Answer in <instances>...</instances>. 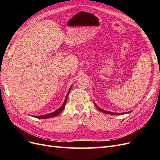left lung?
<instances>
[{
	"label": "left lung",
	"mask_w": 160,
	"mask_h": 160,
	"mask_svg": "<svg viewBox=\"0 0 160 160\" xmlns=\"http://www.w3.org/2000/svg\"><path fill=\"white\" fill-rule=\"evenodd\" d=\"M94 104H95V107H96L97 108H98L100 111H102L103 113H108V114H110V115H122V114L125 113H113V112H110V111H105V110H104V109H101V108H99L98 106L95 104V102H94ZM129 113V112H127V113Z\"/></svg>",
	"instance_id": "8db88e82"
}]
</instances>
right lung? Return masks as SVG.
I'll list each match as a JSON object with an SVG mask.
<instances>
[{"mask_svg":"<svg viewBox=\"0 0 160 160\" xmlns=\"http://www.w3.org/2000/svg\"><path fill=\"white\" fill-rule=\"evenodd\" d=\"M71 87L70 88L69 91H68V93H67L66 98H65V101L63 104L62 105L61 107L60 108L58 109L57 111H54V112L52 113H49V114H46V115H40V116H33V117L35 118H38V119H47V118H53V117H56V116H57L59 114H60L62 110H63L65 106V104H66V102H67V98H68V95L69 93V91L71 90Z\"/></svg>","mask_w":160,"mask_h":160,"instance_id":"1","label":"right lung"}]
</instances>
